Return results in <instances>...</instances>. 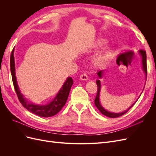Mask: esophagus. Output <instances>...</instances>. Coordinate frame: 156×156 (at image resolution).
<instances>
[{"instance_id": "34e87169", "label": "esophagus", "mask_w": 156, "mask_h": 156, "mask_svg": "<svg viewBox=\"0 0 156 156\" xmlns=\"http://www.w3.org/2000/svg\"><path fill=\"white\" fill-rule=\"evenodd\" d=\"M80 79L82 80V81H87L88 79V76L85 73H83L81 75V76H80Z\"/></svg>"}]
</instances>
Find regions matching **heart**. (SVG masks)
<instances>
[{
	"mask_svg": "<svg viewBox=\"0 0 156 156\" xmlns=\"http://www.w3.org/2000/svg\"><path fill=\"white\" fill-rule=\"evenodd\" d=\"M106 41L104 40H100L97 42L98 46H101L105 44ZM111 55V49H106L101 51L94 56L92 60V63L95 66H100L104 64L106 61L110 58Z\"/></svg>",
	"mask_w": 156,
	"mask_h": 156,
	"instance_id": "1",
	"label": "heart"
}]
</instances>
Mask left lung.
<instances>
[{
    "mask_svg": "<svg viewBox=\"0 0 156 156\" xmlns=\"http://www.w3.org/2000/svg\"><path fill=\"white\" fill-rule=\"evenodd\" d=\"M139 53L140 55L141 56V58H142L143 70V72L145 73L146 77V75H147V65H146V51H144V50H140V51H139ZM103 72H104V71H103V70H100L98 72V75L99 78H101L102 77ZM96 84H97V86H98V91H97V95H96V97L95 98V100H94V103H95V105L98 108V109L100 111L103 115H105V116H106L107 117H109V118H117V117H119V116H120L122 115L126 114V113L127 111H128L133 106V105L136 102V101L138 100V99H137V100H136V101L133 103V105H132L131 106H130L128 108H127V110L124 111V112H118V113L109 112V111H107L106 109H105V108L101 106V103L100 102V91H101V82H100V80H97V81H96ZM141 94H142V93H141ZM140 95H141V94H140Z\"/></svg>",
    "mask_w": 156,
    "mask_h": 156,
    "instance_id": "8db88e82",
    "label": "left lung"
}]
</instances>
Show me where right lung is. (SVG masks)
<instances>
[{
  "label": "right lung",
  "instance_id": "obj_1",
  "mask_svg": "<svg viewBox=\"0 0 156 156\" xmlns=\"http://www.w3.org/2000/svg\"><path fill=\"white\" fill-rule=\"evenodd\" d=\"M10 70L14 88L16 92L19 100L22 105L26 109L41 117H51L53 116L62 109L68 100L71 87L73 83L72 77H68L65 83L60 89L55 98L51 102L46 105H37L35 103L29 101L21 94L20 88L17 83V79L16 76L15 60H14V49L12 50L10 56Z\"/></svg>",
  "mask_w": 156,
  "mask_h": 156
}]
</instances>
